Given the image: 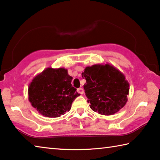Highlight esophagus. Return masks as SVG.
<instances>
[{
	"label": "esophagus",
	"mask_w": 160,
	"mask_h": 160,
	"mask_svg": "<svg viewBox=\"0 0 160 160\" xmlns=\"http://www.w3.org/2000/svg\"><path fill=\"white\" fill-rule=\"evenodd\" d=\"M78 92L79 93V94H82L83 93H84V90H83V89L82 88H78Z\"/></svg>",
	"instance_id": "obj_1"
}]
</instances>
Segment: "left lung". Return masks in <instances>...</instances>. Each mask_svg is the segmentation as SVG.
I'll use <instances>...</instances> for the list:
<instances>
[{
  "instance_id": "8db88e82",
  "label": "left lung",
  "mask_w": 160,
  "mask_h": 160,
  "mask_svg": "<svg viewBox=\"0 0 160 160\" xmlns=\"http://www.w3.org/2000/svg\"><path fill=\"white\" fill-rule=\"evenodd\" d=\"M91 109L99 114L113 115L125 106L129 94V83L123 73L112 65L88 66L82 73Z\"/></svg>"
}]
</instances>
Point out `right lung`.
Instances as JSON below:
<instances>
[{
    "label": "right lung",
    "instance_id": "1",
    "mask_svg": "<svg viewBox=\"0 0 160 160\" xmlns=\"http://www.w3.org/2000/svg\"><path fill=\"white\" fill-rule=\"evenodd\" d=\"M72 77L64 68H47L32 79L28 88V99L40 114L57 118L71 109L80 94L71 85Z\"/></svg>",
    "mask_w": 160,
    "mask_h": 160
}]
</instances>
